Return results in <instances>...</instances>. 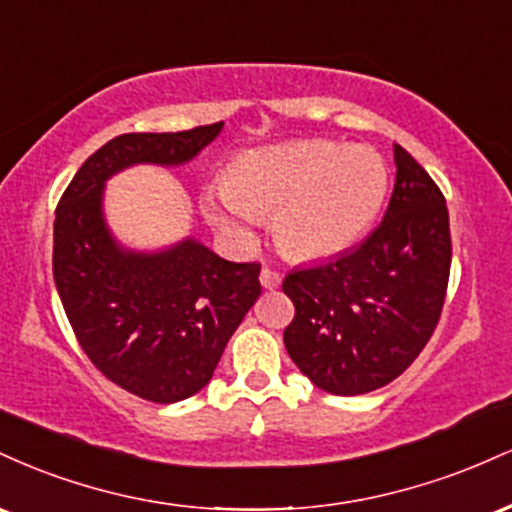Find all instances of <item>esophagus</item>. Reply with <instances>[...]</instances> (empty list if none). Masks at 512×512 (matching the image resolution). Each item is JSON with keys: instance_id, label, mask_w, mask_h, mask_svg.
<instances>
[{"instance_id": "obj_1", "label": "esophagus", "mask_w": 512, "mask_h": 512, "mask_svg": "<svg viewBox=\"0 0 512 512\" xmlns=\"http://www.w3.org/2000/svg\"><path fill=\"white\" fill-rule=\"evenodd\" d=\"M260 284L264 286V289H269V291L279 289V284H281V274H279V272H274V269L264 267L262 272H260Z\"/></svg>"}]
</instances>
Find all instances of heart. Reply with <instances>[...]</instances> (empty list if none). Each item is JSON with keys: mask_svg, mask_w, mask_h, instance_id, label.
I'll return each instance as SVG.
<instances>
[{"mask_svg": "<svg viewBox=\"0 0 512 512\" xmlns=\"http://www.w3.org/2000/svg\"><path fill=\"white\" fill-rule=\"evenodd\" d=\"M387 185L390 173L378 151L305 139L238 156L223 185L202 197V207L236 240H250L255 221L274 216V238L286 255L325 260L373 226Z\"/></svg>", "mask_w": 512, "mask_h": 512, "instance_id": "b5f03b06", "label": "heart"}]
</instances>
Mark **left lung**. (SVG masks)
<instances>
[{
    "instance_id": "left-lung-1",
    "label": "left lung",
    "mask_w": 512,
    "mask_h": 512,
    "mask_svg": "<svg viewBox=\"0 0 512 512\" xmlns=\"http://www.w3.org/2000/svg\"><path fill=\"white\" fill-rule=\"evenodd\" d=\"M397 180L383 223L330 262L293 269L284 344L310 383L354 397L402 375L424 351L448 291L452 243L443 192L395 144Z\"/></svg>"
}]
</instances>
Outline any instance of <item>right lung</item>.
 <instances>
[{"mask_svg": "<svg viewBox=\"0 0 512 512\" xmlns=\"http://www.w3.org/2000/svg\"><path fill=\"white\" fill-rule=\"evenodd\" d=\"M223 122L110 139L64 190L52 274L81 349L108 380L156 404L202 390L231 334L260 298V264L228 262L195 238L173 248H122L103 216L105 180L137 163L182 166Z\"/></svg>", "mask_w": 512, "mask_h": 512, "instance_id": "obj_1", "label": "right lung"}]
</instances>
